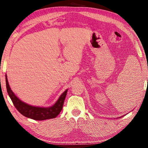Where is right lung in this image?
<instances>
[{"label":"right lung","mask_w":148,"mask_h":148,"mask_svg":"<svg viewBox=\"0 0 148 148\" xmlns=\"http://www.w3.org/2000/svg\"><path fill=\"white\" fill-rule=\"evenodd\" d=\"M6 86L8 94L13 104L17 108V110L26 117L36 121H42L56 118L62 110V107H63L68 91V89H66L60 95L57 102L53 106L48 108H44L30 106L20 100L11 90L8 82L6 74Z\"/></svg>","instance_id":"1"}]
</instances>
